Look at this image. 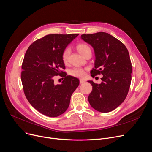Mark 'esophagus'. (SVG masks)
I'll return each instance as SVG.
<instances>
[{"mask_svg":"<svg viewBox=\"0 0 152 152\" xmlns=\"http://www.w3.org/2000/svg\"><path fill=\"white\" fill-rule=\"evenodd\" d=\"M80 84H82V83H85V81L84 80H80Z\"/></svg>","mask_w":152,"mask_h":152,"instance_id":"1","label":"esophagus"}]
</instances>
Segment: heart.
<instances>
[{"label":"heart","instance_id":"1","mask_svg":"<svg viewBox=\"0 0 152 152\" xmlns=\"http://www.w3.org/2000/svg\"><path fill=\"white\" fill-rule=\"evenodd\" d=\"M77 49L78 50V51L80 53L83 55L84 53L89 50H91L89 47L88 45H86V44H79L77 46ZM70 54V48H66L63 53H62V60L64 63H66L68 60V58H69V55ZM69 74L75 77H83L85 76V71L84 69H83L81 68H78V67H75L72 68L70 71H69Z\"/></svg>","mask_w":152,"mask_h":152}]
</instances>
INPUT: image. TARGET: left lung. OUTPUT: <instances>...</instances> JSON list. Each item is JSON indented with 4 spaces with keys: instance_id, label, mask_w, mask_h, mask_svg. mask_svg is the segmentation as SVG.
Instances as JSON below:
<instances>
[{
    "instance_id": "obj_1",
    "label": "left lung",
    "mask_w": 152,
    "mask_h": 152,
    "mask_svg": "<svg viewBox=\"0 0 152 152\" xmlns=\"http://www.w3.org/2000/svg\"><path fill=\"white\" fill-rule=\"evenodd\" d=\"M81 38L94 48L96 60L92 76L102 75L101 84L89 81L92 90L88 101L96 110L109 113L124 101L130 88L132 63L126 47L107 33L83 34Z\"/></svg>"
}]
</instances>
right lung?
<instances>
[{
    "label": "right lung",
    "instance_id": "right-lung-1",
    "mask_svg": "<svg viewBox=\"0 0 152 152\" xmlns=\"http://www.w3.org/2000/svg\"><path fill=\"white\" fill-rule=\"evenodd\" d=\"M78 35H47L31 44L25 53L21 74L24 94L32 106L45 115L55 117L63 114L80 84L77 78L61 71L65 69L62 53ZM58 75L64 80L56 85L54 77Z\"/></svg>",
    "mask_w": 152,
    "mask_h": 152
}]
</instances>
